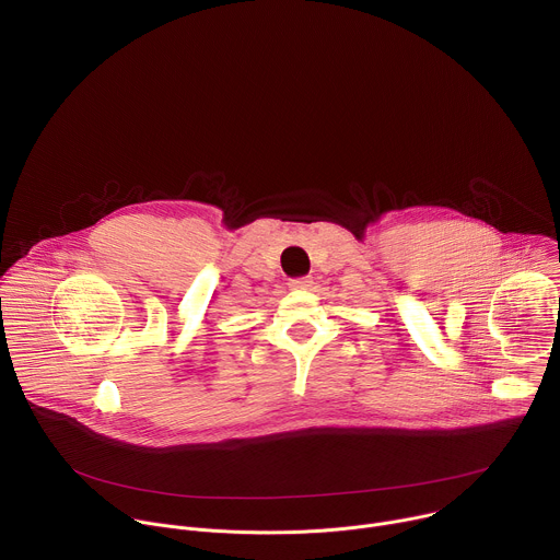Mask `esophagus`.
Masks as SVG:
<instances>
[{
    "label": "esophagus",
    "instance_id": "esophagus-1",
    "mask_svg": "<svg viewBox=\"0 0 560 560\" xmlns=\"http://www.w3.org/2000/svg\"><path fill=\"white\" fill-rule=\"evenodd\" d=\"M310 283H312L310 277H294V279L288 281V288H290V290H305Z\"/></svg>",
    "mask_w": 560,
    "mask_h": 560
}]
</instances>
